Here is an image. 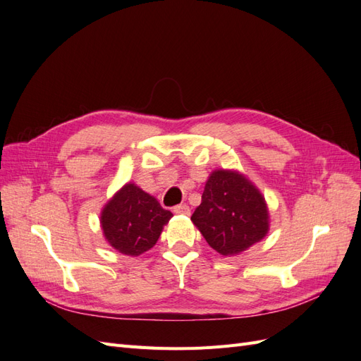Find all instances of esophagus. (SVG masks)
Returning a JSON list of instances; mask_svg holds the SVG:
<instances>
[{"mask_svg": "<svg viewBox=\"0 0 361 361\" xmlns=\"http://www.w3.org/2000/svg\"><path fill=\"white\" fill-rule=\"evenodd\" d=\"M174 214H179V215H190L191 214V209L188 204H179L174 207Z\"/></svg>", "mask_w": 361, "mask_h": 361, "instance_id": "obj_1", "label": "esophagus"}]
</instances>
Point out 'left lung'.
Listing matches in <instances>:
<instances>
[{
	"mask_svg": "<svg viewBox=\"0 0 361 361\" xmlns=\"http://www.w3.org/2000/svg\"><path fill=\"white\" fill-rule=\"evenodd\" d=\"M191 221L206 243L223 256L243 253L269 231L264 195L244 174L233 170L211 173Z\"/></svg>",
	"mask_w": 361,
	"mask_h": 361,
	"instance_id": "obj_1",
	"label": "left lung"
}]
</instances>
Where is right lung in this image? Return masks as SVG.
I'll use <instances>...</instances> for the list:
<instances>
[{
	"mask_svg": "<svg viewBox=\"0 0 361 361\" xmlns=\"http://www.w3.org/2000/svg\"><path fill=\"white\" fill-rule=\"evenodd\" d=\"M173 214L135 183L123 185L101 212L104 236L118 253L137 257L158 241Z\"/></svg>",
	"mask_w": 361,
	"mask_h": 361,
	"instance_id": "1",
	"label": "right lung"
}]
</instances>
